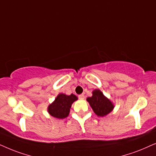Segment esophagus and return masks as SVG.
Wrapping results in <instances>:
<instances>
[{
    "mask_svg": "<svg viewBox=\"0 0 156 156\" xmlns=\"http://www.w3.org/2000/svg\"><path fill=\"white\" fill-rule=\"evenodd\" d=\"M78 98H79L80 100H83L85 98V95L83 94H80L78 95Z\"/></svg>",
    "mask_w": 156,
    "mask_h": 156,
    "instance_id": "obj_1",
    "label": "esophagus"
}]
</instances>
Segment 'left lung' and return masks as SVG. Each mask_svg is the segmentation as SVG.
<instances>
[{
    "mask_svg": "<svg viewBox=\"0 0 156 156\" xmlns=\"http://www.w3.org/2000/svg\"><path fill=\"white\" fill-rule=\"evenodd\" d=\"M92 94L91 97L87 98L86 101L98 116L103 117L112 112L115 105L111 100L103 95L102 91L99 89H95Z\"/></svg>",
    "mask_w": 156,
    "mask_h": 156,
    "instance_id": "8db88e82",
    "label": "left lung"
}]
</instances>
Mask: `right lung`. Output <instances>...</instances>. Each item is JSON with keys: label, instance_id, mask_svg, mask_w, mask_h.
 <instances>
[{"label": "right lung", "instance_id": "add662e5", "mask_svg": "<svg viewBox=\"0 0 156 156\" xmlns=\"http://www.w3.org/2000/svg\"><path fill=\"white\" fill-rule=\"evenodd\" d=\"M77 100L78 97L74 94L68 95L59 93L53 102L48 106V112L54 118L63 119L69 115L71 105Z\"/></svg>", "mask_w": 156, "mask_h": 156}]
</instances>
